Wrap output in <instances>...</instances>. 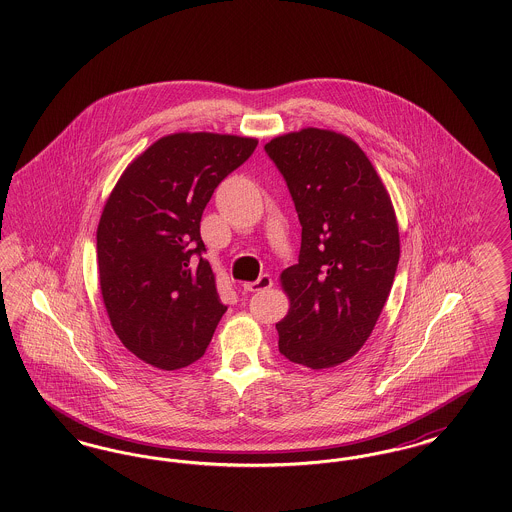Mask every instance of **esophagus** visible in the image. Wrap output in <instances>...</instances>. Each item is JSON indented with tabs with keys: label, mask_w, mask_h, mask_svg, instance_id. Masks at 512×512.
Wrapping results in <instances>:
<instances>
[{
	"label": "esophagus",
	"mask_w": 512,
	"mask_h": 512,
	"mask_svg": "<svg viewBox=\"0 0 512 512\" xmlns=\"http://www.w3.org/2000/svg\"><path fill=\"white\" fill-rule=\"evenodd\" d=\"M268 288H272V276L270 274H261L255 282L244 284L245 292H263V290H268Z\"/></svg>",
	"instance_id": "esophagus-1"
}]
</instances>
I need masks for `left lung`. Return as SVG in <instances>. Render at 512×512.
<instances>
[{"mask_svg": "<svg viewBox=\"0 0 512 512\" xmlns=\"http://www.w3.org/2000/svg\"><path fill=\"white\" fill-rule=\"evenodd\" d=\"M301 222L297 265L282 272L290 313L278 349L313 370L351 359L372 334L399 263V230L363 149L332 130L305 128L265 146Z\"/></svg>", "mask_w": 512, "mask_h": 512, "instance_id": "1", "label": "left lung"}]
</instances>
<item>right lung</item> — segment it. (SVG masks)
I'll use <instances>...</instances> for the list:
<instances>
[{"mask_svg": "<svg viewBox=\"0 0 512 512\" xmlns=\"http://www.w3.org/2000/svg\"><path fill=\"white\" fill-rule=\"evenodd\" d=\"M257 140L172 134L121 176L98 226L99 286L113 330L149 365L176 370L203 357L226 305L203 259L201 215Z\"/></svg>", "mask_w": 512, "mask_h": 512, "instance_id": "right-lung-1", "label": "right lung"}]
</instances>
